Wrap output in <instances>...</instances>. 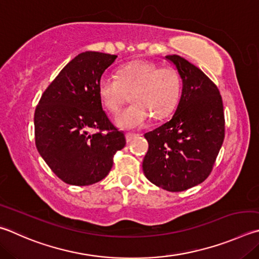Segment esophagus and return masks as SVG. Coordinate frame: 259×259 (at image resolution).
<instances>
[{
    "label": "esophagus",
    "instance_id": "1",
    "mask_svg": "<svg viewBox=\"0 0 259 259\" xmlns=\"http://www.w3.org/2000/svg\"><path fill=\"white\" fill-rule=\"evenodd\" d=\"M137 136H138V135H136V134H126V135H125L126 142H128V143L133 142V139H134V138H136V137H137Z\"/></svg>",
    "mask_w": 259,
    "mask_h": 259
}]
</instances>
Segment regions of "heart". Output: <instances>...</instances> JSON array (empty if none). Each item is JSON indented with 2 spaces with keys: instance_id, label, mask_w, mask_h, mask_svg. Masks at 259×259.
I'll return each instance as SVG.
<instances>
[{
  "instance_id": "obj_1",
  "label": "heart",
  "mask_w": 259,
  "mask_h": 259,
  "mask_svg": "<svg viewBox=\"0 0 259 259\" xmlns=\"http://www.w3.org/2000/svg\"><path fill=\"white\" fill-rule=\"evenodd\" d=\"M98 94L112 113L119 112L130 94L133 103L117 115L116 124L123 129H137L152 116L162 120L172 113L181 94V77L176 68L138 60L121 67L116 77L102 76Z\"/></svg>"
}]
</instances>
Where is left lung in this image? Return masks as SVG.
<instances>
[{"label": "left lung", "mask_w": 259, "mask_h": 259, "mask_svg": "<svg viewBox=\"0 0 259 259\" xmlns=\"http://www.w3.org/2000/svg\"><path fill=\"white\" fill-rule=\"evenodd\" d=\"M182 79L176 113L166 123L145 134V177L164 190L178 192L210 175L225 134L223 102L216 84L189 61L167 55Z\"/></svg>", "instance_id": "obj_1"}]
</instances>
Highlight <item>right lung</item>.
<instances>
[{
    "mask_svg": "<svg viewBox=\"0 0 259 259\" xmlns=\"http://www.w3.org/2000/svg\"><path fill=\"white\" fill-rule=\"evenodd\" d=\"M116 55L83 52L61 70L35 110V143L40 156L63 182L89 186L104 179L124 134L112 124L98 81ZM91 130L96 133L90 134Z\"/></svg>",
    "mask_w": 259,
    "mask_h": 259,
    "instance_id": "add662e5",
    "label": "right lung"
}]
</instances>
